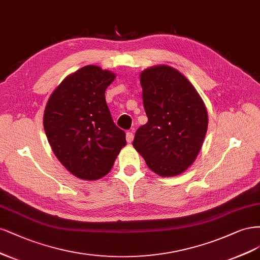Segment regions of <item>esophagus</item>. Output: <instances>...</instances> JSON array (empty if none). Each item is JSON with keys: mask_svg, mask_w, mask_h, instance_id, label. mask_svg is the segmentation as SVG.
Listing matches in <instances>:
<instances>
[{"mask_svg": "<svg viewBox=\"0 0 260 260\" xmlns=\"http://www.w3.org/2000/svg\"><path fill=\"white\" fill-rule=\"evenodd\" d=\"M126 140H127L128 144H131V142H133V140H134V135H133L132 132H127V133H126Z\"/></svg>", "mask_w": 260, "mask_h": 260, "instance_id": "obj_1", "label": "esophagus"}]
</instances>
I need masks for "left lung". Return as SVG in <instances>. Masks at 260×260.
<instances>
[{
  "mask_svg": "<svg viewBox=\"0 0 260 260\" xmlns=\"http://www.w3.org/2000/svg\"><path fill=\"white\" fill-rule=\"evenodd\" d=\"M147 124L133 146L161 177L185 172L196 161L207 132L203 99L191 82L171 66L150 67L140 73Z\"/></svg>",
  "mask_w": 260,
  "mask_h": 260,
  "instance_id": "1",
  "label": "left lung"
}]
</instances>
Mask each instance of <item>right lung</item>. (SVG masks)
<instances>
[{"label": "right lung", "mask_w": 260, "mask_h": 260, "mask_svg": "<svg viewBox=\"0 0 260 260\" xmlns=\"http://www.w3.org/2000/svg\"><path fill=\"white\" fill-rule=\"evenodd\" d=\"M112 71L85 66L58 85L46 104L43 125L59 162L75 177L97 180L111 171L126 145L125 133L112 121L105 91Z\"/></svg>", "instance_id": "add662e5"}]
</instances>
